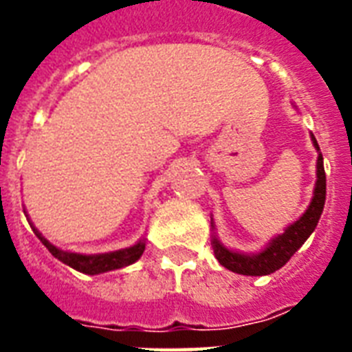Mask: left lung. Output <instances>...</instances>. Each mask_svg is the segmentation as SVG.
Here are the masks:
<instances>
[{"instance_id":"obj_1","label":"left lung","mask_w":352,"mask_h":352,"mask_svg":"<svg viewBox=\"0 0 352 352\" xmlns=\"http://www.w3.org/2000/svg\"><path fill=\"white\" fill-rule=\"evenodd\" d=\"M312 142H314V148L320 151L314 135H312ZM325 190H327L325 170H323V157L320 153L318 155V181L316 188H314V197H312L311 206L307 208L305 214L301 215L294 225H290L283 234L270 241V245L256 256H245V254L228 250L214 237L212 246H214L217 261L232 272L243 274V276H268V274L279 270L316 228L318 221L322 217L323 204H325Z\"/></svg>"}]
</instances>
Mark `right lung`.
<instances>
[{
	"mask_svg": "<svg viewBox=\"0 0 352 352\" xmlns=\"http://www.w3.org/2000/svg\"><path fill=\"white\" fill-rule=\"evenodd\" d=\"M34 234L38 235V239L47 246V250L51 252L52 256L60 259L62 263L69 265L74 270H78V272L84 274H102V272H109V270H117V268L127 267V265H131L138 259V257L142 256L144 245L142 241L137 243L135 246H129V248H124V250H117V252H109V254H96V256H84V254H74V252H65L56 248L54 245H51L49 241L40 234V232L34 228Z\"/></svg>",
	"mask_w": 352,
	"mask_h": 352,
	"instance_id": "add662e5",
	"label": "right lung"
}]
</instances>
